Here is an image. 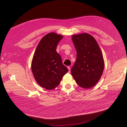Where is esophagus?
<instances>
[{"label": "esophagus", "instance_id": "34e87169", "mask_svg": "<svg viewBox=\"0 0 127 127\" xmlns=\"http://www.w3.org/2000/svg\"><path fill=\"white\" fill-rule=\"evenodd\" d=\"M67 68H68V69H69V72H70V67L69 66H68Z\"/></svg>", "mask_w": 127, "mask_h": 127}]
</instances>
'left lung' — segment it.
I'll return each instance as SVG.
<instances>
[{
	"label": "left lung",
	"mask_w": 127,
	"mask_h": 127,
	"mask_svg": "<svg viewBox=\"0 0 127 127\" xmlns=\"http://www.w3.org/2000/svg\"><path fill=\"white\" fill-rule=\"evenodd\" d=\"M72 41L77 58L71 69V75L79 86L90 88L97 83L104 70L101 50L94 37L88 33L72 35Z\"/></svg>",
	"instance_id": "1"
}]
</instances>
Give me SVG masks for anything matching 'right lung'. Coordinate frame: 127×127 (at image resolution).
Instances as JSON below:
<instances>
[{
  "instance_id": "obj_1",
  "label": "right lung",
  "mask_w": 127,
  "mask_h": 127,
  "mask_svg": "<svg viewBox=\"0 0 127 127\" xmlns=\"http://www.w3.org/2000/svg\"><path fill=\"white\" fill-rule=\"evenodd\" d=\"M61 35L51 32L42 38L38 44L32 61L34 78L41 87L51 90L59 85L63 76L68 71L56 51Z\"/></svg>"
}]
</instances>
